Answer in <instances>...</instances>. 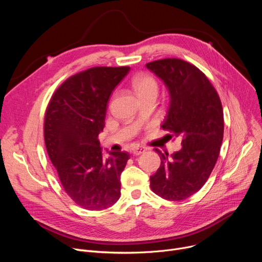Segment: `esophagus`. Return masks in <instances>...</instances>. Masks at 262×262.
Segmentation results:
<instances>
[{
  "label": "esophagus",
  "instance_id": "34e87169",
  "mask_svg": "<svg viewBox=\"0 0 262 262\" xmlns=\"http://www.w3.org/2000/svg\"><path fill=\"white\" fill-rule=\"evenodd\" d=\"M146 150V148L145 147H143V146H134L133 148H132V153H133V155H135V156H138V155H141V154H143L144 152Z\"/></svg>",
  "mask_w": 262,
  "mask_h": 262
}]
</instances>
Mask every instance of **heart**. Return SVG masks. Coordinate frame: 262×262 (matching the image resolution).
Listing matches in <instances>:
<instances>
[{"mask_svg": "<svg viewBox=\"0 0 262 262\" xmlns=\"http://www.w3.org/2000/svg\"><path fill=\"white\" fill-rule=\"evenodd\" d=\"M132 85L136 93L138 96L149 93V92H157L158 87L156 80L149 75H137L133 78Z\"/></svg>", "mask_w": 262, "mask_h": 262, "instance_id": "obj_1", "label": "heart"}]
</instances>
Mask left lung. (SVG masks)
Returning a JSON list of instances; mask_svg holds the SVG:
<instances>
[{
    "label": "left lung",
    "mask_w": 262,
    "mask_h": 262,
    "mask_svg": "<svg viewBox=\"0 0 262 262\" xmlns=\"http://www.w3.org/2000/svg\"><path fill=\"white\" fill-rule=\"evenodd\" d=\"M166 86L170 105L162 129L182 138V149L159 154L161 164L149 177L154 193L168 201H183L207 182L221 148L222 104L209 79L196 67L177 58L146 63Z\"/></svg>",
    "instance_id": "left-lung-1"
}]
</instances>
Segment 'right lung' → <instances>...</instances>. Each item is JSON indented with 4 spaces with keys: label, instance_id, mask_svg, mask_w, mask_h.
Instances as JSON below:
<instances>
[{
    "label": "right lung",
    "instance_id": "right-lung-1",
    "mask_svg": "<svg viewBox=\"0 0 262 262\" xmlns=\"http://www.w3.org/2000/svg\"><path fill=\"white\" fill-rule=\"evenodd\" d=\"M129 67H96L68 78L47 108L45 142L61 185L80 207L101 210L121 195L120 176L129 155L108 152L98 139L108 101Z\"/></svg>",
    "mask_w": 262,
    "mask_h": 262
}]
</instances>
